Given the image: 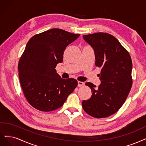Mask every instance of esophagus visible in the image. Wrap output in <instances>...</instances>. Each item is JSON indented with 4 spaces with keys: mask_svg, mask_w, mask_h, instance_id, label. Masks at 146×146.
Wrapping results in <instances>:
<instances>
[{
    "mask_svg": "<svg viewBox=\"0 0 146 146\" xmlns=\"http://www.w3.org/2000/svg\"><path fill=\"white\" fill-rule=\"evenodd\" d=\"M84 84V83L83 82H81V81H78V87H81Z\"/></svg>",
    "mask_w": 146,
    "mask_h": 146,
    "instance_id": "34e87169",
    "label": "esophagus"
}]
</instances>
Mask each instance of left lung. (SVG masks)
Returning a JSON list of instances; mask_svg holds the SVG:
<instances>
[{
	"instance_id": "8db88e82",
	"label": "left lung",
	"mask_w": 146,
	"mask_h": 146,
	"mask_svg": "<svg viewBox=\"0 0 146 146\" xmlns=\"http://www.w3.org/2000/svg\"><path fill=\"white\" fill-rule=\"evenodd\" d=\"M83 38L94 50L96 66L101 68L99 87L86 84L92 95L82 101L83 109L93 117H106L120 109L129 95L132 86V62L128 51L110 34L95 33Z\"/></svg>"
}]
</instances>
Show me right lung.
<instances>
[{
    "label": "right lung",
    "mask_w": 146,
    "mask_h": 146,
    "mask_svg": "<svg viewBox=\"0 0 146 146\" xmlns=\"http://www.w3.org/2000/svg\"><path fill=\"white\" fill-rule=\"evenodd\" d=\"M75 35L53 29L33 36L18 64L19 76L27 100L35 109L50 111L62 106L78 86L76 79H63L56 73L67 46L77 39Z\"/></svg>",
    "instance_id": "obj_1"
}]
</instances>
